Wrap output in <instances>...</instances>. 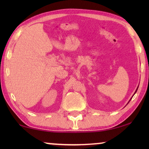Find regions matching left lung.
Instances as JSON below:
<instances>
[{"label": "left lung", "instance_id": "1", "mask_svg": "<svg viewBox=\"0 0 149 149\" xmlns=\"http://www.w3.org/2000/svg\"><path fill=\"white\" fill-rule=\"evenodd\" d=\"M137 89H138V87L137 88V89H136V91H135V93H134V95L135 94V93H136V92H137ZM131 99L130 100H130H131ZM130 101H129V102H130ZM129 102H128V103H129Z\"/></svg>", "mask_w": 149, "mask_h": 149}]
</instances>
